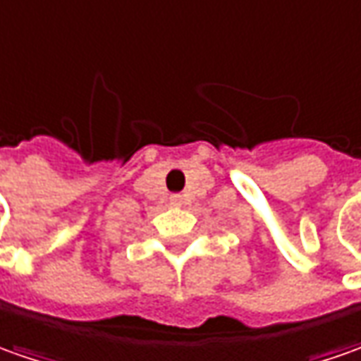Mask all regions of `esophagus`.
Here are the masks:
<instances>
[{
  "label": "esophagus",
  "instance_id": "34e87169",
  "mask_svg": "<svg viewBox=\"0 0 361 361\" xmlns=\"http://www.w3.org/2000/svg\"><path fill=\"white\" fill-rule=\"evenodd\" d=\"M170 203L173 207H180V205H183V197L181 195H171Z\"/></svg>",
  "mask_w": 361,
  "mask_h": 361
}]
</instances>
